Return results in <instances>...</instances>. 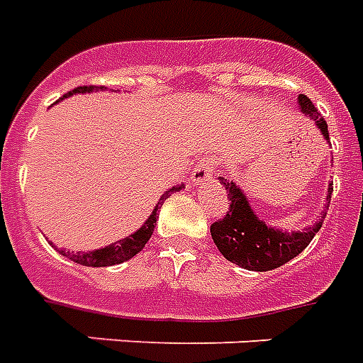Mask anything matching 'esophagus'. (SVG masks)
<instances>
[{"instance_id":"obj_1","label":"esophagus","mask_w":363,"mask_h":363,"mask_svg":"<svg viewBox=\"0 0 363 363\" xmlns=\"http://www.w3.org/2000/svg\"><path fill=\"white\" fill-rule=\"evenodd\" d=\"M214 164H216V159H204L201 164L195 168V172H193L191 176V182L193 185H201L204 184V182H208V179L212 178V170H214Z\"/></svg>"}]
</instances>
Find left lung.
I'll list each match as a JSON object with an SVG mask.
<instances>
[{
  "instance_id": "8db88e82",
  "label": "left lung",
  "mask_w": 363,
  "mask_h": 363,
  "mask_svg": "<svg viewBox=\"0 0 363 363\" xmlns=\"http://www.w3.org/2000/svg\"><path fill=\"white\" fill-rule=\"evenodd\" d=\"M298 108L314 122L323 140L329 143L325 120L306 95H298ZM222 184L231 201L230 211L223 220L212 223L211 235L225 260L252 272H269L301 255L323 225L329 208V204L325 203L318 220L302 231H285L260 220L250 206L247 193L235 182L222 178ZM331 193L333 184L327 185V201H331Z\"/></svg>"
}]
</instances>
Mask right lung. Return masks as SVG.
I'll list each match as a JSON object with an SVG mask.
<instances>
[{
	"label": "right lung",
	"instance_id": "right-lung-1",
	"mask_svg": "<svg viewBox=\"0 0 363 363\" xmlns=\"http://www.w3.org/2000/svg\"><path fill=\"white\" fill-rule=\"evenodd\" d=\"M101 89H107V88H95V86H80V88L72 89V91H68L67 95H62L61 99H67L70 95L76 94H91V91H101ZM179 189H184V184L178 185H172L170 189L166 193H162V197L159 199V203L157 206L152 208L151 216L147 218L145 223L141 225L140 230H135L132 235L124 237V239H120L116 243H111L108 247H103V249L97 250H89V252H72V255H67L65 250H59L62 256H68V260H72L76 264H82V266H89V268H105V266H116V264H122L133 258V256L138 255L143 247L147 245V241L151 239L152 231H155V225H157V212L162 206L166 199L170 197L172 193L179 191ZM53 245V243H51ZM55 247V245H53Z\"/></svg>",
	"mask_w": 363,
	"mask_h": 363
}]
</instances>
